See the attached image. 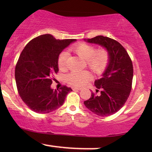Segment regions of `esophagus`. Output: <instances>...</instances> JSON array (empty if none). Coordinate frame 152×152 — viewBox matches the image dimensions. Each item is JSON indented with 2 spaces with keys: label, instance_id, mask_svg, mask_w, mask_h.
<instances>
[{
  "label": "esophagus",
  "instance_id": "obj_1",
  "mask_svg": "<svg viewBox=\"0 0 152 152\" xmlns=\"http://www.w3.org/2000/svg\"><path fill=\"white\" fill-rule=\"evenodd\" d=\"M72 89L74 90V91H76V90H77V91H80V90L81 89V88H79V87H73Z\"/></svg>",
  "mask_w": 152,
  "mask_h": 152
}]
</instances>
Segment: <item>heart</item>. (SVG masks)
Here are the masks:
<instances>
[{
  "mask_svg": "<svg viewBox=\"0 0 152 152\" xmlns=\"http://www.w3.org/2000/svg\"><path fill=\"white\" fill-rule=\"evenodd\" d=\"M69 50L85 59L88 67L96 74L102 73L109 64V53L106 48L96 50L93 45L80 42L71 46ZM67 52L62 51L58 55L57 63L61 71L66 70L67 68ZM91 78V75L88 71H73L66 76V80L72 86H82L86 84Z\"/></svg>",
  "mask_w": 152,
  "mask_h": 152,
  "instance_id": "obj_1",
  "label": "heart"
}]
</instances>
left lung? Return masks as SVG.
I'll return each mask as SVG.
<instances>
[{"label": "left lung", "mask_w": 152, "mask_h": 152, "mask_svg": "<svg viewBox=\"0 0 152 152\" xmlns=\"http://www.w3.org/2000/svg\"><path fill=\"white\" fill-rule=\"evenodd\" d=\"M86 41L106 48L109 62L102 78L94 82L100 95L92 93L83 104L98 116H110L121 109L130 94L134 72L132 59L121 43L112 38L98 36Z\"/></svg>", "instance_id": "8db88e82"}]
</instances>
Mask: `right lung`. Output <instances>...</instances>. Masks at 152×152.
Segmentation results:
<instances>
[{"label":"right lung","mask_w":152,"mask_h":152,"mask_svg":"<svg viewBox=\"0 0 152 152\" xmlns=\"http://www.w3.org/2000/svg\"><path fill=\"white\" fill-rule=\"evenodd\" d=\"M76 39H56L44 34L34 38L22 50L15 69L17 89L20 98L32 111L47 114L63 105L72 89L63 86L50 88L54 74L58 71L61 52Z\"/></svg>","instance_id":"1"}]
</instances>
